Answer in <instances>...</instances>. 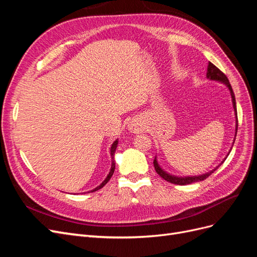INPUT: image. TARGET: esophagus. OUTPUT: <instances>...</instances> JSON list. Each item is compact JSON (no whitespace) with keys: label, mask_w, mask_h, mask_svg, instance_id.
Here are the masks:
<instances>
[{"label":"esophagus","mask_w":257,"mask_h":257,"mask_svg":"<svg viewBox=\"0 0 257 257\" xmlns=\"http://www.w3.org/2000/svg\"><path fill=\"white\" fill-rule=\"evenodd\" d=\"M128 129L131 130L132 132H139L140 131V126L136 121H131L128 125Z\"/></svg>","instance_id":"1"}]
</instances>
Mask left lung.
<instances>
[{
    "mask_svg": "<svg viewBox=\"0 0 257 257\" xmlns=\"http://www.w3.org/2000/svg\"><path fill=\"white\" fill-rule=\"evenodd\" d=\"M207 78L210 79V80H214V81H219V82H222L223 84H225L229 92H230V96H231V100H233V106H234V111H235V115H236V134H237V128H238V118H237V107H236V100H235V95H234V92H233V88H231L230 86V83L229 81L227 79V77L225 76L224 73H223L218 67H216L212 63H208V67H207ZM235 142V141H234ZM225 160V159H224ZM224 160L222 161V163L224 162ZM221 163V164H222ZM220 164V165H221ZM154 167H155V170L156 172L159 174V176H161L164 180L169 181V183L171 184H175V185H181V186H185V185H189V184H192V183H196V181H201V180H204L206 179L207 177H209L211 174L216 171L219 167H217L214 170L210 171L209 173H206V174H203V175H198V176H187V177H177V176H174V175H170L169 173L164 172L161 168L160 165L158 164V161H157V157H155L154 159Z\"/></svg>",
    "mask_w": 257,
    "mask_h": 257,
    "instance_id": "1",
    "label": "left lung"
}]
</instances>
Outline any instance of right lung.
I'll return each mask as SVG.
<instances>
[{
    "mask_svg": "<svg viewBox=\"0 0 257 257\" xmlns=\"http://www.w3.org/2000/svg\"><path fill=\"white\" fill-rule=\"evenodd\" d=\"M117 144H118V141L116 140V141H114V143L112 144V146H111V157H112V165H111V170H110V173H109V175L106 176V178L102 181L101 183V185L100 186H98L97 188H95L94 190H92V191L90 192H94V191H97V190H99V189H101L107 181H109L110 179H111V177H112V175H113V173H114V170H115V161H114V154H115V151H116V147H117Z\"/></svg>",
    "mask_w": 257,
    "mask_h": 257,
    "instance_id": "add662e5",
    "label": "right lung"
}]
</instances>
